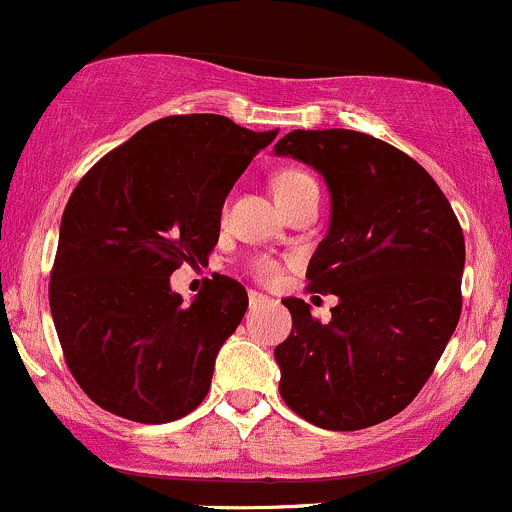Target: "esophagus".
I'll use <instances>...</instances> for the list:
<instances>
[{"mask_svg":"<svg viewBox=\"0 0 512 512\" xmlns=\"http://www.w3.org/2000/svg\"><path fill=\"white\" fill-rule=\"evenodd\" d=\"M250 307H260V305H265V302H270L267 300V295H262V292H255V290H250Z\"/></svg>","mask_w":512,"mask_h":512,"instance_id":"esophagus-1","label":"esophagus"}]
</instances>
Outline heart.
I'll return each instance as SVG.
<instances>
[{"mask_svg": "<svg viewBox=\"0 0 512 512\" xmlns=\"http://www.w3.org/2000/svg\"><path fill=\"white\" fill-rule=\"evenodd\" d=\"M307 182H315L307 172L282 170L280 175L275 177V197L277 200H282V197L300 190V187L307 185ZM252 277H255L257 282H262V285H275V282L282 280V265L280 262L270 260V257H257V260L252 262Z\"/></svg>", "mask_w": 512, "mask_h": 512, "instance_id": "obj_1", "label": "heart"}]
</instances>
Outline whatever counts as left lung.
Returning <instances> with one entry per match:
<instances>
[{
	"label": "left lung",
	"mask_w": 512,
	"mask_h": 512,
	"mask_svg": "<svg viewBox=\"0 0 512 512\" xmlns=\"http://www.w3.org/2000/svg\"><path fill=\"white\" fill-rule=\"evenodd\" d=\"M327 182L330 230L307 290L337 295L332 320L287 297L275 347L287 408L325 430H362L408 408L460 320L465 240L433 177L388 142L352 130H295L275 145Z\"/></svg>",
	"instance_id": "obj_1"
}]
</instances>
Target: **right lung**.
Masks as SVG:
<instances>
[{
	"mask_svg": "<svg viewBox=\"0 0 512 512\" xmlns=\"http://www.w3.org/2000/svg\"><path fill=\"white\" fill-rule=\"evenodd\" d=\"M275 137L222 114H172L107 152L74 187L49 307L69 372L99 408L160 425L210 393L247 292L215 275L185 305L170 275L182 262L205 265L227 192Z\"/></svg>",
	"mask_w": 512,
	"mask_h": 512,
	"instance_id": "1",
	"label": "right lung"
}]
</instances>
